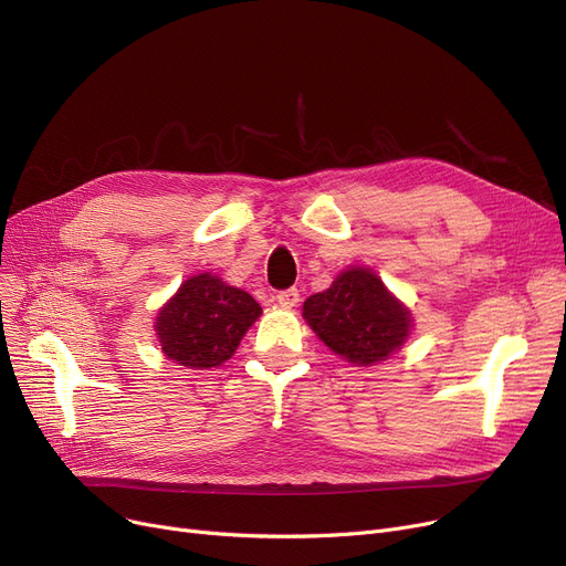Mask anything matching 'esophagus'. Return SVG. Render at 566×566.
<instances>
[{
  "label": "esophagus",
  "instance_id": "obj_1",
  "mask_svg": "<svg viewBox=\"0 0 566 566\" xmlns=\"http://www.w3.org/2000/svg\"><path fill=\"white\" fill-rule=\"evenodd\" d=\"M277 303L282 305V307H295L301 303V293H298V289H286V291H280L277 293Z\"/></svg>",
  "mask_w": 566,
  "mask_h": 566
}]
</instances>
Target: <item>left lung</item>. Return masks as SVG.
Returning <instances> with one entry per match:
<instances>
[{
  "label": "left lung",
  "instance_id": "8db88e82",
  "mask_svg": "<svg viewBox=\"0 0 566 566\" xmlns=\"http://www.w3.org/2000/svg\"><path fill=\"white\" fill-rule=\"evenodd\" d=\"M303 318L335 355L371 367L399 350L410 331V310L365 265L342 271L331 289L310 295Z\"/></svg>",
  "mask_w": 566,
  "mask_h": 566
}]
</instances>
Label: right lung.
<instances>
[{"instance_id": "obj_1", "label": "right lung", "mask_w": 566, "mask_h": 566, "mask_svg": "<svg viewBox=\"0 0 566 566\" xmlns=\"http://www.w3.org/2000/svg\"><path fill=\"white\" fill-rule=\"evenodd\" d=\"M259 316L261 307L248 291L199 273L158 310L154 331L171 363L213 369L231 358Z\"/></svg>"}]
</instances>
